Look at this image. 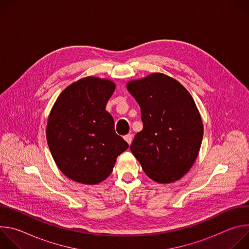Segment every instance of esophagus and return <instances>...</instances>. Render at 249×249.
Segmentation results:
<instances>
[{"label":"esophagus","instance_id":"34e87169","mask_svg":"<svg viewBox=\"0 0 249 249\" xmlns=\"http://www.w3.org/2000/svg\"><path fill=\"white\" fill-rule=\"evenodd\" d=\"M124 140L127 142V144H128V145H131L132 141H133V136H132L131 134H128V135L124 136Z\"/></svg>","mask_w":249,"mask_h":249}]
</instances>
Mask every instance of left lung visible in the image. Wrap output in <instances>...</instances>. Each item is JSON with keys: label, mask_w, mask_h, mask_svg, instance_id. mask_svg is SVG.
Masks as SVG:
<instances>
[{"label": "left lung", "mask_w": 249, "mask_h": 249, "mask_svg": "<svg viewBox=\"0 0 249 249\" xmlns=\"http://www.w3.org/2000/svg\"><path fill=\"white\" fill-rule=\"evenodd\" d=\"M128 91L141 107L143 130L130 150L156 182L179 180L194 164L203 138V122L188 90L161 73L129 81Z\"/></svg>", "instance_id": "8db88e82"}]
</instances>
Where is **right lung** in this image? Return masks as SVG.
<instances>
[{"instance_id":"right-lung-1","label":"right lung","mask_w":249,"mask_h":249,"mask_svg":"<svg viewBox=\"0 0 249 249\" xmlns=\"http://www.w3.org/2000/svg\"><path fill=\"white\" fill-rule=\"evenodd\" d=\"M108 79L86 77L68 86L48 116L46 139L58 168L70 179L93 185L110 175L129 145L105 110L115 90Z\"/></svg>"}]
</instances>
